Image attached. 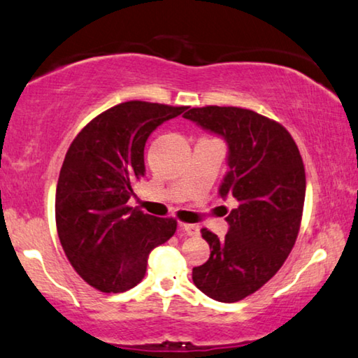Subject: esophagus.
I'll use <instances>...</instances> for the list:
<instances>
[{"label": "esophagus", "mask_w": 358, "mask_h": 358, "mask_svg": "<svg viewBox=\"0 0 358 358\" xmlns=\"http://www.w3.org/2000/svg\"><path fill=\"white\" fill-rule=\"evenodd\" d=\"M184 232L189 236H198L200 235V229H198L196 224H180Z\"/></svg>", "instance_id": "esophagus-1"}]
</instances>
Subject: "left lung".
Instances as JSON below:
<instances>
[{"label": "left lung", "instance_id": "obj_1", "mask_svg": "<svg viewBox=\"0 0 358 358\" xmlns=\"http://www.w3.org/2000/svg\"><path fill=\"white\" fill-rule=\"evenodd\" d=\"M184 118L227 142L229 171L219 187L238 206L225 217L224 238L201 236L210 259L194 267L195 287L211 299L236 302L266 285L293 250L306 196L299 148L282 124L240 107L190 108Z\"/></svg>", "mask_w": 358, "mask_h": 358}]
</instances>
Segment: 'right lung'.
<instances>
[{
	"label": "right lung",
	"mask_w": 358,
	"mask_h": 358,
	"mask_svg": "<svg viewBox=\"0 0 358 358\" xmlns=\"http://www.w3.org/2000/svg\"><path fill=\"white\" fill-rule=\"evenodd\" d=\"M189 107L129 101L91 120L69 148L56 190L60 245L76 273L102 293H123L144 278L148 255L178 222L128 205L144 178V147L162 123Z\"/></svg>",
	"instance_id": "1"
}]
</instances>
